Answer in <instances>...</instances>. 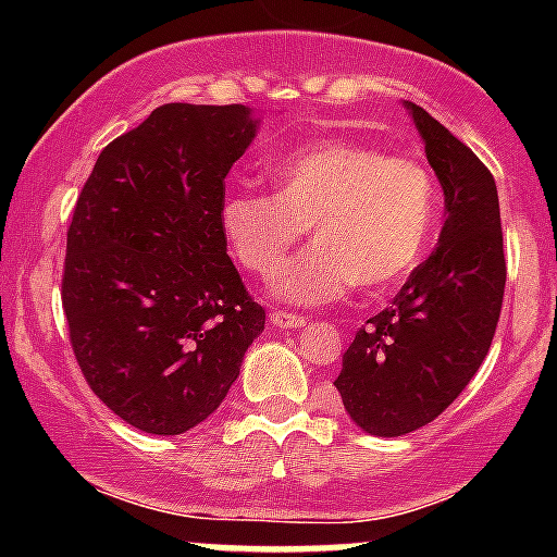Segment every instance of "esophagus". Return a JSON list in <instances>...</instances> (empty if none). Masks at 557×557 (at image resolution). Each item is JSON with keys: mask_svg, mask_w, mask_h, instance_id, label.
I'll use <instances>...</instances> for the list:
<instances>
[{"mask_svg": "<svg viewBox=\"0 0 557 557\" xmlns=\"http://www.w3.org/2000/svg\"><path fill=\"white\" fill-rule=\"evenodd\" d=\"M269 320H272L274 329H299L305 325V318L301 314H290V312H269Z\"/></svg>", "mask_w": 557, "mask_h": 557, "instance_id": "1", "label": "esophagus"}]
</instances>
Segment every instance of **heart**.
I'll use <instances>...</instances> for the list:
<instances>
[{"label":"heart","instance_id":"b5f03b06","mask_svg":"<svg viewBox=\"0 0 557 557\" xmlns=\"http://www.w3.org/2000/svg\"><path fill=\"white\" fill-rule=\"evenodd\" d=\"M277 190L243 185L223 196V239L239 267L273 274L313 226L310 251L272 280L299 307L401 285L434 243L440 190L423 164L350 139L299 145L269 164Z\"/></svg>","mask_w":557,"mask_h":557}]
</instances>
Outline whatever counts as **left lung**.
<instances>
[{
  "mask_svg": "<svg viewBox=\"0 0 557 557\" xmlns=\"http://www.w3.org/2000/svg\"><path fill=\"white\" fill-rule=\"evenodd\" d=\"M404 107L440 177L445 226L393 305L358 329L334 380L372 436L418 431L460 396L491 350L507 283L496 180L423 107Z\"/></svg>",
  "mask_w": 557,
  "mask_h": 557,
  "instance_id": "obj_1",
  "label": "left lung"
}]
</instances>
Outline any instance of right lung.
I'll return each mask as SVG.
<instances>
[{
  "instance_id": "add662e5",
  "label": "right lung",
  "mask_w": 557,
  "mask_h": 557,
  "mask_svg": "<svg viewBox=\"0 0 557 557\" xmlns=\"http://www.w3.org/2000/svg\"><path fill=\"white\" fill-rule=\"evenodd\" d=\"M245 104H164L99 153L66 232L61 305L91 391L145 434L210 418L263 331L226 252V174L256 139Z\"/></svg>"
}]
</instances>
